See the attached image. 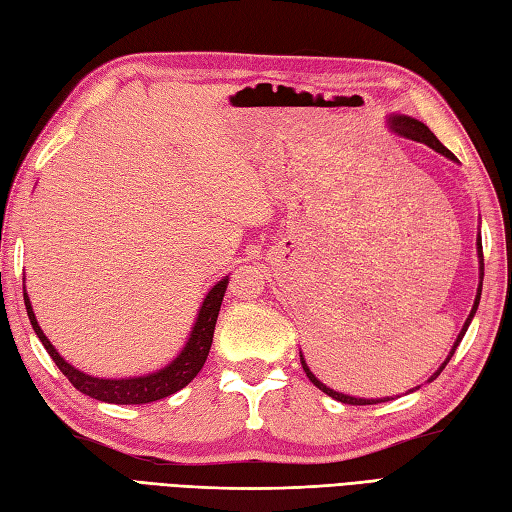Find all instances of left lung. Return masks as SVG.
<instances>
[{"label":"left lung","instance_id":"8db88e82","mask_svg":"<svg viewBox=\"0 0 512 512\" xmlns=\"http://www.w3.org/2000/svg\"><path fill=\"white\" fill-rule=\"evenodd\" d=\"M389 127L394 129L396 134H400V136H405V138H411V140H418V143H424V145H429L431 149H436V151H440L442 156H447V158H451V160H455V156L451 154V151L444 147L440 140L433 136L431 132H429V127L427 125H422L420 121H416V118H409V116H391L389 118ZM477 248H480V270H482V279H484V255H482V239L480 242H477ZM480 295H482V281H480V288H477V297H475V303H473V310H471V314H469V319H466V323H464V328H462V332L458 334V341L453 343V350H451V354H449V358L447 361H444L442 365H440V369L436 374H433L429 380H433V378H438L440 376V372L444 367H447V363L451 361V356H453V352L458 350V345H460V341H462V336H464V332H466V328H469V323H471V319H473V314H475V310H477V303H480ZM301 365H303V369H306V374H308V378L312 380V385L314 387H319L323 394H328V396H332L334 400H339V402H345V405H376V402H385V400H389V398H385V400H365V398H352V396H345V394H339V391H334V389H330V387H325L321 380L314 376L312 372H310V367L306 365V361H303V356H301Z\"/></svg>","mask_w":512,"mask_h":512}]
</instances>
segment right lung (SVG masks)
<instances>
[{
	"mask_svg": "<svg viewBox=\"0 0 512 512\" xmlns=\"http://www.w3.org/2000/svg\"><path fill=\"white\" fill-rule=\"evenodd\" d=\"M226 286H228V279L224 277L220 284H215L209 295H206L202 308H200V314H198V321H195V325H193L191 339H189L187 347L180 352L176 361L167 365L165 369H160V372H156V374L138 376V378H123V380L94 378V376L79 372V369H74L70 363H65L59 356V352L54 350L52 343L48 341V336L41 332L39 323L35 319V312H32L30 299L26 295H24V301H26V312H28V319L32 323V330L37 332L39 341L52 356V361L57 363L63 376L68 378L76 389L96 398V400L114 402V405H145V402H154V400L176 394V391L187 387L191 380L198 376V372L202 369L206 356H209V350H211L215 321H217V314H220Z\"/></svg>",
	"mask_w": 512,
	"mask_h": 512,
	"instance_id": "obj_1",
	"label": "right lung"
}]
</instances>
